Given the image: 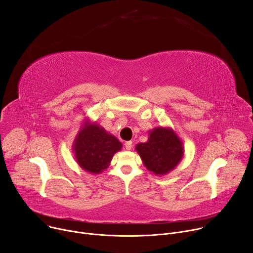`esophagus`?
Returning a JSON list of instances; mask_svg holds the SVG:
<instances>
[{
  "label": "esophagus",
  "mask_w": 253,
  "mask_h": 253,
  "mask_svg": "<svg viewBox=\"0 0 253 253\" xmlns=\"http://www.w3.org/2000/svg\"><path fill=\"white\" fill-rule=\"evenodd\" d=\"M125 147H126V149L127 151H129V150L132 148V142H131V141L126 142V143H125Z\"/></svg>",
  "instance_id": "obj_1"
}]
</instances>
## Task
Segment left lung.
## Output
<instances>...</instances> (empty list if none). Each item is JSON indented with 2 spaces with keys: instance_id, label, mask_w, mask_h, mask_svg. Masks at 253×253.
<instances>
[{
  "instance_id": "1",
  "label": "left lung",
  "mask_w": 253,
  "mask_h": 253,
  "mask_svg": "<svg viewBox=\"0 0 253 253\" xmlns=\"http://www.w3.org/2000/svg\"><path fill=\"white\" fill-rule=\"evenodd\" d=\"M145 167L155 175H166L175 168L184 155L180 138L169 126H157L149 130L146 143L135 146Z\"/></svg>"
}]
</instances>
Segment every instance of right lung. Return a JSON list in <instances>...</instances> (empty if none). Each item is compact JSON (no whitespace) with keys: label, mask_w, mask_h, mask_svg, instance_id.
Wrapping results in <instances>:
<instances>
[{"label":"right lung","mask_w":253,"mask_h":253,"mask_svg":"<svg viewBox=\"0 0 253 253\" xmlns=\"http://www.w3.org/2000/svg\"><path fill=\"white\" fill-rule=\"evenodd\" d=\"M123 144L104 127L85 119L73 143V152L83 170L100 174L110 164L113 155L121 151Z\"/></svg>","instance_id":"add662e5"}]
</instances>
